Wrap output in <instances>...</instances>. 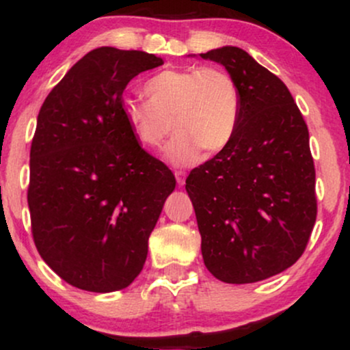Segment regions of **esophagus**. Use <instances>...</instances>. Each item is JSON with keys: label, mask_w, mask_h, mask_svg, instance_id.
I'll use <instances>...</instances> for the list:
<instances>
[{"label": "esophagus", "mask_w": 350, "mask_h": 350, "mask_svg": "<svg viewBox=\"0 0 350 350\" xmlns=\"http://www.w3.org/2000/svg\"><path fill=\"white\" fill-rule=\"evenodd\" d=\"M174 176L179 186H184V184H186V171H174Z\"/></svg>", "instance_id": "esophagus-1"}]
</instances>
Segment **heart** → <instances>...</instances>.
Instances as JSON below:
<instances>
[{
  "label": "heart",
  "instance_id": "obj_1",
  "mask_svg": "<svg viewBox=\"0 0 350 350\" xmlns=\"http://www.w3.org/2000/svg\"><path fill=\"white\" fill-rule=\"evenodd\" d=\"M148 100H124L122 113L142 146H166V158L176 166H189L200 151L215 154L234 138L240 115V88L222 67L166 69L143 87Z\"/></svg>",
  "mask_w": 350,
  "mask_h": 350
}]
</instances>
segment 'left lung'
<instances>
[{"mask_svg": "<svg viewBox=\"0 0 350 350\" xmlns=\"http://www.w3.org/2000/svg\"><path fill=\"white\" fill-rule=\"evenodd\" d=\"M200 57L222 64L240 88L230 143L186 179L207 270L224 283H255L306 250L317 215L309 131L290 90L240 47Z\"/></svg>", "mask_w": 350, "mask_h": 350, "instance_id": "obj_1", "label": "left lung"}]
</instances>
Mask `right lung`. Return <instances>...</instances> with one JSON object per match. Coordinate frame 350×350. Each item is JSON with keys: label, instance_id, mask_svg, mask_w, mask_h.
Listing matches in <instances>:
<instances>
[{"label": "right lung", "instance_id": "add662e5", "mask_svg": "<svg viewBox=\"0 0 350 350\" xmlns=\"http://www.w3.org/2000/svg\"><path fill=\"white\" fill-rule=\"evenodd\" d=\"M163 59L98 47L51 90L31 144L27 204L42 260L72 286L123 290L143 270L148 239L176 179L124 122L123 90Z\"/></svg>", "mask_w": 350, "mask_h": 350}]
</instances>
